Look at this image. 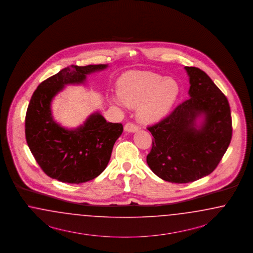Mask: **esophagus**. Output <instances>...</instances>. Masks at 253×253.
Returning <instances> with one entry per match:
<instances>
[{"instance_id":"esophagus-1","label":"esophagus","mask_w":253,"mask_h":253,"mask_svg":"<svg viewBox=\"0 0 253 253\" xmlns=\"http://www.w3.org/2000/svg\"><path fill=\"white\" fill-rule=\"evenodd\" d=\"M138 130H139V128H138L137 126H135L132 123H127L124 126V130L128 131V132H136Z\"/></svg>"}]
</instances>
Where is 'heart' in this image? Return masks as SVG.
I'll return each instance as SVG.
<instances>
[{
	"label": "heart",
	"mask_w": 253,
	"mask_h": 253,
	"mask_svg": "<svg viewBox=\"0 0 253 253\" xmlns=\"http://www.w3.org/2000/svg\"><path fill=\"white\" fill-rule=\"evenodd\" d=\"M180 86L175 80L153 72H130L118 84V98L112 103L119 107H136V118L143 124H153L167 115L176 102Z\"/></svg>",
	"instance_id": "1"
}]
</instances>
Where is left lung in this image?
Segmentation results:
<instances>
[{"instance_id":"1","label":"left lung","mask_w":253,"mask_h":253,"mask_svg":"<svg viewBox=\"0 0 253 253\" xmlns=\"http://www.w3.org/2000/svg\"><path fill=\"white\" fill-rule=\"evenodd\" d=\"M189 77V99L157 124L149 168L162 180L186 184L211 173L226 152L232 138L229 103L201 69L184 67Z\"/></svg>"}]
</instances>
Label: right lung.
Returning a JSON list of instances; mask_svg holds the SVG:
<instances>
[{
	"label": "right lung",
	"mask_w": 253,
	"mask_h": 253,
	"mask_svg": "<svg viewBox=\"0 0 253 253\" xmlns=\"http://www.w3.org/2000/svg\"><path fill=\"white\" fill-rule=\"evenodd\" d=\"M108 65H71L39 85L31 96L25 133L28 146L46 174L63 183L82 184L100 175L107 168L121 123H107L95 111L77 128L68 129L54 121L52 102L67 85L85 84L87 75Z\"/></svg>",
	"instance_id": "add662e5"
}]
</instances>
